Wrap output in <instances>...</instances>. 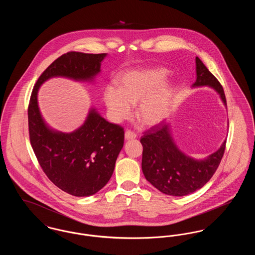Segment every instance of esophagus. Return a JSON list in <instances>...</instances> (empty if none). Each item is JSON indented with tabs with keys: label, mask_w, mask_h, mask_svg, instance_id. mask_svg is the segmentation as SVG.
Masks as SVG:
<instances>
[{
	"label": "esophagus",
	"mask_w": 255,
	"mask_h": 255,
	"mask_svg": "<svg viewBox=\"0 0 255 255\" xmlns=\"http://www.w3.org/2000/svg\"><path fill=\"white\" fill-rule=\"evenodd\" d=\"M124 136H125V139L126 140H130V139H133L136 137V134L133 133L132 131H126L124 133Z\"/></svg>",
	"instance_id": "esophagus-1"
}]
</instances>
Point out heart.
<instances>
[{
  "label": "heart",
  "instance_id": "1",
  "mask_svg": "<svg viewBox=\"0 0 255 255\" xmlns=\"http://www.w3.org/2000/svg\"><path fill=\"white\" fill-rule=\"evenodd\" d=\"M168 71L161 67L132 69L119 77V88L107 86L104 102L114 122L131 116L137 104L136 118L145 126H155L170 115L174 102V86L165 82Z\"/></svg>",
  "mask_w": 255,
  "mask_h": 255
}]
</instances>
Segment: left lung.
<instances>
[{
	"label": "left lung",
	"mask_w": 255,
	"mask_h": 255,
	"mask_svg": "<svg viewBox=\"0 0 255 255\" xmlns=\"http://www.w3.org/2000/svg\"><path fill=\"white\" fill-rule=\"evenodd\" d=\"M196 81L193 89L208 87L219 95L227 108L223 87L198 57ZM143 147L141 168L146 180L160 192L170 196H185L202 188L218 168L227 140L218 149L204 158H195L177 145L171 125L158 124L140 138Z\"/></svg>",
	"instance_id": "1"
}]
</instances>
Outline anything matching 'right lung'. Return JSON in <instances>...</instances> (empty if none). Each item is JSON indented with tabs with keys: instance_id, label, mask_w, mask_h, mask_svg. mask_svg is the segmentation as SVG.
Returning <instances> with one entry per match:
<instances>
[{
	"instance_id": "obj_1",
	"label": "right lung",
	"mask_w": 255,
	"mask_h": 255,
	"mask_svg": "<svg viewBox=\"0 0 255 255\" xmlns=\"http://www.w3.org/2000/svg\"><path fill=\"white\" fill-rule=\"evenodd\" d=\"M106 56L75 51L63 54L41 74L29 101L28 130L37 159L51 182L76 197L96 194L109 182L123 147L124 131L102 118L96 107L89 109L84 123L73 132L55 130L41 114L38 92L53 77L94 84Z\"/></svg>"
}]
</instances>
